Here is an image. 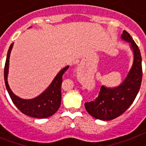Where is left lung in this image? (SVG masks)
Wrapping results in <instances>:
<instances>
[{
  "label": "left lung",
  "instance_id": "8db88e82",
  "mask_svg": "<svg viewBox=\"0 0 146 146\" xmlns=\"http://www.w3.org/2000/svg\"><path fill=\"white\" fill-rule=\"evenodd\" d=\"M121 38L131 44L134 51V62L126 79L119 87L106 88L101 86L96 99L84 104L87 112L96 119L110 120L124 113L133 103L141 86L143 70L140 49L125 30Z\"/></svg>",
  "mask_w": 146,
  "mask_h": 146
}]
</instances>
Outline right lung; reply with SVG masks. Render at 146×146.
<instances>
[{
  "label": "right lung",
  "instance_id": "right-lung-1",
  "mask_svg": "<svg viewBox=\"0 0 146 146\" xmlns=\"http://www.w3.org/2000/svg\"><path fill=\"white\" fill-rule=\"evenodd\" d=\"M12 46L13 43L11 44L9 48L4 67L5 84L12 102L21 112L28 116L35 118H46L50 117L59 110L62 98L61 87L62 83V76L64 72L68 69L69 66H67L62 70H61L60 72L56 75L54 81L50 84V85L41 95L33 99H23L15 96L12 92L7 82L9 56Z\"/></svg>",
  "mask_w": 146,
  "mask_h": 146
}]
</instances>
